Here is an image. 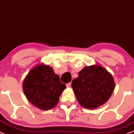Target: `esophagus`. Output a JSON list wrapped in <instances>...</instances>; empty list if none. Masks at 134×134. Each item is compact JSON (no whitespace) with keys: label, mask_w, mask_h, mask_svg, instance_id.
I'll use <instances>...</instances> for the list:
<instances>
[{"label":"esophagus","mask_w":134,"mask_h":134,"mask_svg":"<svg viewBox=\"0 0 134 134\" xmlns=\"http://www.w3.org/2000/svg\"><path fill=\"white\" fill-rule=\"evenodd\" d=\"M70 86H71V83H69L66 84V87H67V88L70 87Z\"/></svg>","instance_id":"obj_1"}]
</instances>
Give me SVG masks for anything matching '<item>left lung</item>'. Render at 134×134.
<instances>
[{"label": "left lung", "mask_w": 134, "mask_h": 134, "mask_svg": "<svg viewBox=\"0 0 134 134\" xmlns=\"http://www.w3.org/2000/svg\"><path fill=\"white\" fill-rule=\"evenodd\" d=\"M72 87L79 104L94 109L107 102L115 88L113 75L102 66L85 67L73 80Z\"/></svg>", "instance_id": "8db88e82"}]
</instances>
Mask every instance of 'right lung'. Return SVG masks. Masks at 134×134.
Segmentation results:
<instances>
[{"mask_svg":"<svg viewBox=\"0 0 134 134\" xmlns=\"http://www.w3.org/2000/svg\"><path fill=\"white\" fill-rule=\"evenodd\" d=\"M23 90L28 101L40 109L54 108L66 86L49 65L40 64L30 70L24 80Z\"/></svg>","mask_w":134,"mask_h":134,"instance_id":"obj_1","label":"right lung"}]
</instances>
